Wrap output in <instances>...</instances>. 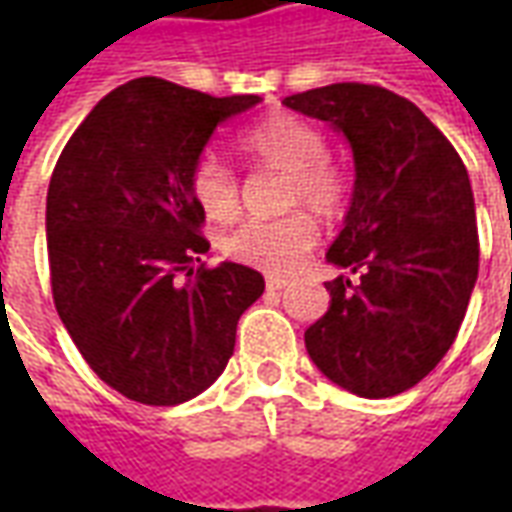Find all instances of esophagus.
Listing matches in <instances>:
<instances>
[{
	"instance_id": "1",
	"label": "esophagus",
	"mask_w": 512,
	"mask_h": 512,
	"mask_svg": "<svg viewBox=\"0 0 512 512\" xmlns=\"http://www.w3.org/2000/svg\"><path fill=\"white\" fill-rule=\"evenodd\" d=\"M285 285H288V279H285V277H274V274H271V277H266V288L268 290H282Z\"/></svg>"
}]
</instances>
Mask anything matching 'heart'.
<instances>
[{"mask_svg":"<svg viewBox=\"0 0 512 512\" xmlns=\"http://www.w3.org/2000/svg\"><path fill=\"white\" fill-rule=\"evenodd\" d=\"M241 150L257 167L277 169L288 178L282 205L307 208L315 216L332 219L343 211L345 178L329 161V139L323 131L293 115H271L241 136ZM191 200L211 222H233L241 208L233 169L216 156L197 158L189 175ZM318 238L307 213H290L277 222H244L222 238V252L235 263L282 274L310 252Z\"/></svg>","mask_w":512,"mask_h":512,"instance_id":"heart-1","label":"heart"}]
</instances>
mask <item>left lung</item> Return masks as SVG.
I'll return each instance as SVG.
<instances>
[{
	"instance_id": "obj_1",
	"label": "left lung",
	"mask_w": 512,
	"mask_h": 512,
	"mask_svg": "<svg viewBox=\"0 0 512 512\" xmlns=\"http://www.w3.org/2000/svg\"><path fill=\"white\" fill-rule=\"evenodd\" d=\"M282 104L329 123L354 153V194L326 260L332 304L304 332L323 376L359 397L406 392L450 351L472 299L480 244L469 172L417 106L343 82Z\"/></svg>"
}]
</instances>
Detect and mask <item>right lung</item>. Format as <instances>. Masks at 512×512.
<instances>
[{"mask_svg":"<svg viewBox=\"0 0 512 512\" xmlns=\"http://www.w3.org/2000/svg\"><path fill=\"white\" fill-rule=\"evenodd\" d=\"M260 95L213 98L156 76L104 95L62 150L46 197L54 307L95 376L178 406L222 376L235 326L266 290L208 252L189 175L216 126Z\"/></svg>","mask_w":512,"mask_h":512,"instance_id":"1","label":"right lung"}]
</instances>
